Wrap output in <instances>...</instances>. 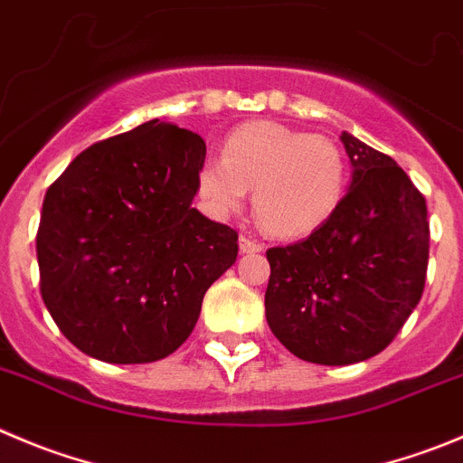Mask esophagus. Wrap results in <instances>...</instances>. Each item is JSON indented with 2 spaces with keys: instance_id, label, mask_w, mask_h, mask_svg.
<instances>
[{
  "instance_id": "34e87169",
  "label": "esophagus",
  "mask_w": 463,
  "mask_h": 463,
  "mask_svg": "<svg viewBox=\"0 0 463 463\" xmlns=\"http://www.w3.org/2000/svg\"><path fill=\"white\" fill-rule=\"evenodd\" d=\"M240 251L241 253H260V251H265V244H260L258 240H251V237L241 235L240 237Z\"/></svg>"
}]
</instances>
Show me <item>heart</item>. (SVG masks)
Returning <instances> with one entry per match:
<instances>
[{
	"mask_svg": "<svg viewBox=\"0 0 463 463\" xmlns=\"http://www.w3.org/2000/svg\"><path fill=\"white\" fill-rule=\"evenodd\" d=\"M347 184V159L334 141L271 120L232 129L223 157H207L198 168V194L212 212L240 210L246 189H253L258 222L285 240L326 226Z\"/></svg>",
	"mask_w": 463,
	"mask_h": 463,
	"instance_id": "b5f03b06",
	"label": "heart"
}]
</instances>
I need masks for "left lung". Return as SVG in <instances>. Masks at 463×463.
Segmentation results:
<instances>
[{"mask_svg": "<svg viewBox=\"0 0 463 463\" xmlns=\"http://www.w3.org/2000/svg\"><path fill=\"white\" fill-rule=\"evenodd\" d=\"M352 184L326 226L267 251L265 315L295 356L349 365L383 352L425 290V196L388 155L340 134Z\"/></svg>", "mask_w": 463, "mask_h": 463, "instance_id": "1", "label": "left lung"}]
</instances>
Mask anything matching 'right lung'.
<instances>
[{
	"mask_svg": "<svg viewBox=\"0 0 463 463\" xmlns=\"http://www.w3.org/2000/svg\"><path fill=\"white\" fill-rule=\"evenodd\" d=\"M205 141L148 120L93 144L50 184L41 295L61 334L107 363H153L194 331L237 232L192 207Z\"/></svg>",
	"mask_w": 463,
	"mask_h": 463,
	"instance_id": "1",
	"label": "right lung"
}]
</instances>
